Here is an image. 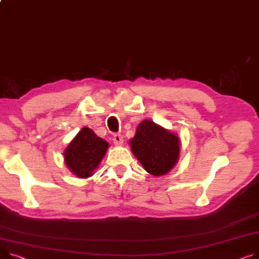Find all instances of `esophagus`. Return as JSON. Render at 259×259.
<instances>
[{"mask_svg": "<svg viewBox=\"0 0 259 259\" xmlns=\"http://www.w3.org/2000/svg\"><path fill=\"white\" fill-rule=\"evenodd\" d=\"M113 143H114V145H115L116 147L123 146V144H124V139H123L122 134H115V135L113 136Z\"/></svg>", "mask_w": 259, "mask_h": 259, "instance_id": "34e87169", "label": "esophagus"}]
</instances>
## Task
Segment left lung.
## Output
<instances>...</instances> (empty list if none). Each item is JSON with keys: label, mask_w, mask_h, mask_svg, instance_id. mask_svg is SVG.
Returning a JSON list of instances; mask_svg holds the SVG:
<instances>
[{"label": "left lung", "mask_w": 259, "mask_h": 259, "mask_svg": "<svg viewBox=\"0 0 259 259\" xmlns=\"http://www.w3.org/2000/svg\"><path fill=\"white\" fill-rule=\"evenodd\" d=\"M130 145L134 156L153 176L167 174L180 156L178 135L150 119L139 124Z\"/></svg>", "instance_id": "8db88e82"}]
</instances>
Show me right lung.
<instances>
[{
	"mask_svg": "<svg viewBox=\"0 0 259 259\" xmlns=\"http://www.w3.org/2000/svg\"><path fill=\"white\" fill-rule=\"evenodd\" d=\"M108 148L106 141L92 129L83 127L64 150V162L78 178H89L94 175Z\"/></svg>",
	"mask_w": 259,
	"mask_h": 259,
	"instance_id": "1",
	"label": "right lung"
}]
</instances>
